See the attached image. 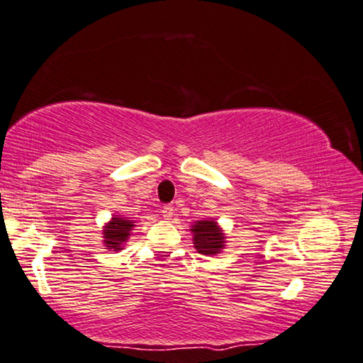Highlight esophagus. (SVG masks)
<instances>
[{
	"mask_svg": "<svg viewBox=\"0 0 363 363\" xmlns=\"http://www.w3.org/2000/svg\"><path fill=\"white\" fill-rule=\"evenodd\" d=\"M161 216L166 218V220H171V217L174 216V207L172 206H164L161 208Z\"/></svg>",
	"mask_w": 363,
	"mask_h": 363,
	"instance_id": "obj_1",
	"label": "esophagus"
}]
</instances>
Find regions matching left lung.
<instances>
[{"mask_svg":"<svg viewBox=\"0 0 363 363\" xmlns=\"http://www.w3.org/2000/svg\"><path fill=\"white\" fill-rule=\"evenodd\" d=\"M194 248L202 255H218L225 248V233L222 227L213 220V218H206V220H197L191 225Z\"/></svg>","mask_w":363,"mask_h":363,"instance_id":"1","label":"left lung"}]
</instances>
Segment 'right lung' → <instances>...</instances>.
<instances>
[{
	"label": "right lung",
	"instance_id": "right-lung-1",
	"mask_svg": "<svg viewBox=\"0 0 363 363\" xmlns=\"http://www.w3.org/2000/svg\"><path fill=\"white\" fill-rule=\"evenodd\" d=\"M135 222L126 217L113 216L110 218L108 223L104 225V245L108 252H120L123 250L125 243L128 242Z\"/></svg>",
	"mask_w": 363,
	"mask_h": 363
}]
</instances>
